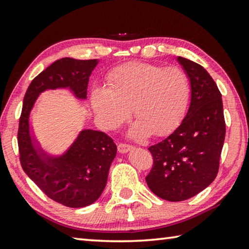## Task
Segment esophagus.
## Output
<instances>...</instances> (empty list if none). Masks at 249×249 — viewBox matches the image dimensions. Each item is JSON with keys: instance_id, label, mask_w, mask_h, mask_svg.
I'll return each mask as SVG.
<instances>
[{"instance_id": "obj_1", "label": "esophagus", "mask_w": 249, "mask_h": 249, "mask_svg": "<svg viewBox=\"0 0 249 249\" xmlns=\"http://www.w3.org/2000/svg\"><path fill=\"white\" fill-rule=\"evenodd\" d=\"M133 147L130 145H126V144H119V146H117V150H119L120 154H126L128 153V151L132 149Z\"/></svg>"}]
</instances>
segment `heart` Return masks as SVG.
I'll use <instances>...</instances> for the list:
<instances>
[{"instance_id": "heart-1", "label": "heart", "mask_w": 249, "mask_h": 249, "mask_svg": "<svg viewBox=\"0 0 249 249\" xmlns=\"http://www.w3.org/2000/svg\"><path fill=\"white\" fill-rule=\"evenodd\" d=\"M108 84L92 88L91 105L96 120L104 128H115L127 119L133 107L137 120L128 135L135 140L153 132H170L182 117L190 96L188 75L177 67L129 62L109 74Z\"/></svg>"}]
</instances>
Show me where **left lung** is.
Instances as JSON below:
<instances>
[{"instance_id": "left-lung-1", "label": "left lung", "mask_w": 249, "mask_h": 249, "mask_svg": "<svg viewBox=\"0 0 249 249\" xmlns=\"http://www.w3.org/2000/svg\"><path fill=\"white\" fill-rule=\"evenodd\" d=\"M190 81V105L169 136L150 146L154 166L146 182L156 196L178 202L190 199L215 179L225 140L222 94L203 67L177 58Z\"/></svg>"}]
</instances>
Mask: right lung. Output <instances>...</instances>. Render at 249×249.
Instances as JSON below:
<instances>
[{
  "instance_id": "1",
  "label": "right lung",
  "mask_w": 249,
  "mask_h": 249,
  "mask_svg": "<svg viewBox=\"0 0 249 249\" xmlns=\"http://www.w3.org/2000/svg\"><path fill=\"white\" fill-rule=\"evenodd\" d=\"M99 61L59 59L33 80L24 96L18 128L23 170L46 196L69 208H84L101 196L116 145L103 132L86 128L61 154H52L37 140L31 114L38 96L48 90H68L77 100L86 101L89 78Z\"/></svg>"
}]
</instances>
